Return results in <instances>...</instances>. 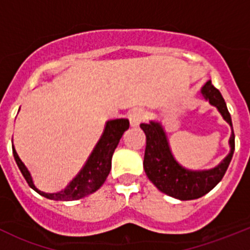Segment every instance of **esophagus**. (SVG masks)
Masks as SVG:
<instances>
[{"instance_id": "obj_1", "label": "esophagus", "mask_w": 250, "mask_h": 250, "mask_svg": "<svg viewBox=\"0 0 250 250\" xmlns=\"http://www.w3.org/2000/svg\"><path fill=\"white\" fill-rule=\"evenodd\" d=\"M128 118H129V122L132 127H139L140 123L145 120V112L141 109H134L129 112L128 115Z\"/></svg>"}]
</instances>
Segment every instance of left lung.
Segmentation results:
<instances>
[{"mask_svg":"<svg viewBox=\"0 0 250 250\" xmlns=\"http://www.w3.org/2000/svg\"><path fill=\"white\" fill-rule=\"evenodd\" d=\"M201 94L209 104L215 106L224 120L232 128L230 112L221 93L207 81L201 88ZM140 128L146 135V148L144 156V169L153 185L166 195L180 201L200 198L213 190L228 170L234 151V134L231 133L229 145L230 153L215 168L204 170H191L183 167L174 157L165 128L161 122L151 121L141 123Z\"/></svg>","mask_w":250,"mask_h":250,"instance_id":"8db88e82","label":"left lung"}]
</instances>
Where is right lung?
I'll use <instances>...</instances> for the list:
<instances>
[{
    "instance_id": "right-lung-1",
    "label": "right lung",
    "mask_w": 250,
    "mask_h": 250,
    "mask_svg": "<svg viewBox=\"0 0 250 250\" xmlns=\"http://www.w3.org/2000/svg\"><path fill=\"white\" fill-rule=\"evenodd\" d=\"M128 128H129V121L125 118L107 121L105 125L104 133L100 137L95 147L93 148L92 153L88 157L87 162L83 166L81 172L72 179V181H70L65 190L57 193H46L35 186L31 174L26 166L20 160L13 146L14 160L30 188L36 191L37 193L53 201H76L99 190L100 186L105 183L111 170V160H112L113 151L117 147L123 133Z\"/></svg>"
}]
</instances>
